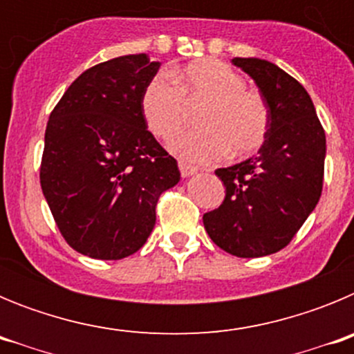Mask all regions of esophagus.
I'll return each mask as SVG.
<instances>
[{"label": "esophagus", "instance_id": "34e87169", "mask_svg": "<svg viewBox=\"0 0 354 354\" xmlns=\"http://www.w3.org/2000/svg\"><path fill=\"white\" fill-rule=\"evenodd\" d=\"M179 168H180V174H183L184 179H187V177H192V175H196L198 174V168L196 167H192V165H187V162H179Z\"/></svg>", "mask_w": 354, "mask_h": 354}]
</instances>
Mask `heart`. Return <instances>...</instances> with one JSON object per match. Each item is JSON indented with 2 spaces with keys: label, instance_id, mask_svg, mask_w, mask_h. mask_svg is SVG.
<instances>
[{
  "label": "heart",
  "instance_id": "heart-1",
  "mask_svg": "<svg viewBox=\"0 0 354 354\" xmlns=\"http://www.w3.org/2000/svg\"><path fill=\"white\" fill-rule=\"evenodd\" d=\"M147 83L140 99L145 127L159 140L182 129L187 109L201 106L202 130L171 140L170 149L192 162H209L230 150L234 158L255 154L266 142L270 111L261 93L245 88L239 72L220 60H198Z\"/></svg>",
  "mask_w": 354,
  "mask_h": 354
}]
</instances>
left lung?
Here are the masks:
<instances>
[{
	"label": "left lung",
	"mask_w": 354,
	"mask_h": 354,
	"mask_svg": "<svg viewBox=\"0 0 354 354\" xmlns=\"http://www.w3.org/2000/svg\"><path fill=\"white\" fill-rule=\"evenodd\" d=\"M257 83L270 129L257 156L218 168L223 204L204 214V227L230 255L255 259L280 252L317 205L323 192L326 136L314 102L298 81L271 62L234 58Z\"/></svg>",
	"instance_id": "left-lung-1"
}]
</instances>
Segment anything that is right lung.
Masks as SVG:
<instances>
[{
    "label": "right lung",
    "mask_w": 354,
    "mask_h": 354,
    "mask_svg": "<svg viewBox=\"0 0 354 354\" xmlns=\"http://www.w3.org/2000/svg\"><path fill=\"white\" fill-rule=\"evenodd\" d=\"M159 65L143 53L93 65L49 115L40 186L67 245L86 257L118 261L138 252L159 196L180 180L177 161L140 111Z\"/></svg>",
    "instance_id": "right-lung-1"
}]
</instances>
